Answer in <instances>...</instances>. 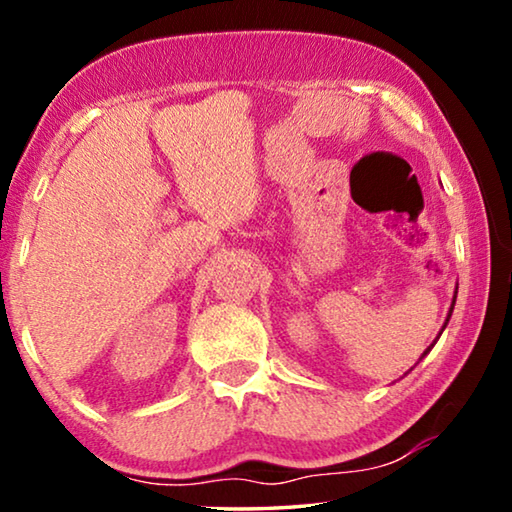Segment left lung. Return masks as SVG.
<instances>
[{
    "instance_id": "left-lung-1",
    "label": "left lung",
    "mask_w": 512,
    "mask_h": 512,
    "mask_svg": "<svg viewBox=\"0 0 512 512\" xmlns=\"http://www.w3.org/2000/svg\"><path fill=\"white\" fill-rule=\"evenodd\" d=\"M427 352H429V350H427ZM427 352H424V354H427ZM424 354H422V357H424Z\"/></svg>"
}]
</instances>
